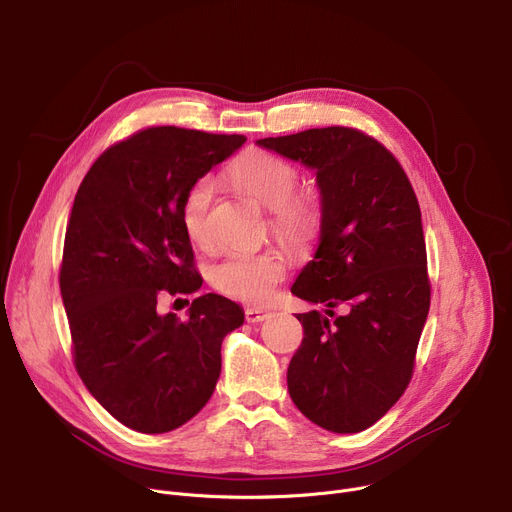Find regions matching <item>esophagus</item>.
Listing matches in <instances>:
<instances>
[{"label":"esophagus","instance_id":"34e87169","mask_svg":"<svg viewBox=\"0 0 512 512\" xmlns=\"http://www.w3.org/2000/svg\"><path fill=\"white\" fill-rule=\"evenodd\" d=\"M267 317H269V313L263 311V309H247V311H245V319H247L249 323H261V321H265Z\"/></svg>","mask_w":512,"mask_h":512}]
</instances>
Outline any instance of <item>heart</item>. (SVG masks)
I'll list each match as a JSON object with an SVG mask.
<instances>
[{
	"instance_id": "obj_1",
	"label": "heart",
	"mask_w": 512,
	"mask_h": 512,
	"mask_svg": "<svg viewBox=\"0 0 512 512\" xmlns=\"http://www.w3.org/2000/svg\"><path fill=\"white\" fill-rule=\"evenodd\" d=\"M230 177L247 195L269 208V224L290 245H306L319 234L323 222L321 195L298 185V168L267 150H251L230 166ZM216 197L212 177L197 179L183 201V222L199 247L214 243L210 210ZM288 259L280 249L259 253L226 251L210 265L212 286L236 300L265 302L284 280Z\"/></svg>"
}]
</instances>
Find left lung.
<instances>
[{
  "label": "left lung",
  "mask_w": 512,
  "mask_h": 512,
  "mask_svg": "<svg viewBox=\"0 0 512 512\" xmlns=\"http://www.w3.org/2000/svg\"><path fill=\"white\" fill-rule=\"evenodd\" d=\"M257 144L313 168L323 201L319 247L292 294L325 313L296 315L304 337L288 366L290 397L325 430H366L410 385L430 309L418 197L397 158L354 127Z\"/></svg>",
  "instance_id": "obj_1"
}]
</instances>
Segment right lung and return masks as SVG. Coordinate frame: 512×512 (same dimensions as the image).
Listing matches in <instances>:
<instances>
[{"label": "right lung", "instance_id": "right-lung-1", "mask_svg": "<svg viewBox=\"0 0 512 512\" xmlns=\"http://www.w3.org/2000/svg\"><path fill=\"white\" fill-rule=\"evenodd\" d=\"M245 140L148 127L102 152L76 193L59 269L72 356L86 389L131 430L189 422L216 389L222 339L245 321L218 294L197 296L187 321L156 311L164 294L201 288L183 201Z\"/></svg>", "mask_w": 512, "mask_h": 512}]
</instances>
